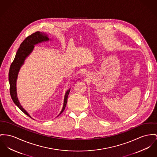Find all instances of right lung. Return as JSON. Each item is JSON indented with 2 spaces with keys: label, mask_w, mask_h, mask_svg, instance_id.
<instances>
[{
  "label": "right lung",
  "mask_w": 157,
  "mask_h": 157,
  "mask_svg": "<svg viewBox=\"0 0 157 157\" xmlns=\"http://www.w3.org/2000/svg\"><path fill=\"white\" fill-rule=\"evenodd\" d=\"M49 40H52V39H49L48 35L43 32H36L32 34V35L28 36L20 44V46L15 55L14 60L11 63V67L10 68L9 82L10 84V94L11 98L14 104L16 105L24 114H25L30 117H31V116L21 106L17 96V81L18 78V75L22 65L24 63L25 59L33 52L34 48V45L42 42H48ZM70 89H68L65 92L63 99V109L60 112L58 116L60 115L65 108L67 102L68 96L70 93Z\"/></svg>",
  "instance_id": "add662e5"
}]
</instances>
